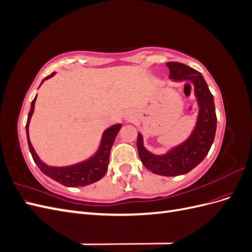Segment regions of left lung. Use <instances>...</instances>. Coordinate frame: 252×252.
<instances>
[{
  "label": "left lung",
  "mask_w": 252,
  "mask_h": 252,
  "mask_svg": "<svg viewBox=\"0 0 252 252\" xmlns=\"http://www.w3.org/2000/svg\"><path fill=\"white\" fill-rule=\"evenodd\" d=\"M169 68V79L173 82H186L193 85L199 112L195 125L188 138L167 150L163 155H156L144 146L141 132L136 146L143 165L148 170L164 177H175L191 171L199 165L210 150L217 130V116L213 95L211 94L201 72L177 62L166 63Z\"/></svg>",
  "instance_id": "obj_1"
}]
</instances>
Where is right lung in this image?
I'll use <instances>...</instances> for the list:
<instances>
[{
  "label": "right lung",
  "mask_w": 252,
  "mask_h": 252,
  "mask_svg": "<svg viewBox=\"0 0 252 252\" xmlns=\"http://www.w3.org/2000/svg\"><path fill=\"white\" fill-rule=\"evenodd\" d=\"M55 74L56 72H52L48 77L45 78L42 81L41 85L44 83V81L52 78ZM35 100L36 95L32 102V107H30V111L28 113V119L26 123V134L30 154H32L33 161L36 164V166L39 167L40 170L53 181H56L60 183V184L67 187L86 186L101 180L108 169L110 150L114 143V140H116L122 127V124H114L106 129L102 134V139L100 145H98L97 150L90 158L85 159V161L63 167L50 166L47 165L46 163H44L39 158V156L36 155V152L29 139V123L34 111Z\"/></svg>",
  "instance_id": "right-lung-1"
}]
</instances>
